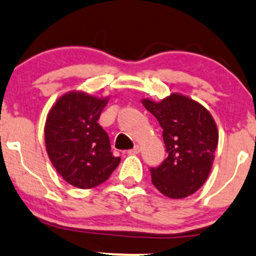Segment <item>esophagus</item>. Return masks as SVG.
I'll return each mask as SVG.
<instances>
[{
    "instance_id": "34e87169",
    "label": "esophagus",
    "mask_w": 256,
    "mask_h": 256,
    "mask_svg": "<svg viewBox=\"0 0 256 256\" xmlns=\"http://www.w3.org/2000/svg\"><path fill=\"white\" fill-rule=\"evenodd\" d=\"M139 152H140V146H136L133 149H130V150H128V154H130V156H136V154H138Z\"/></svg>"
}]
</instances>
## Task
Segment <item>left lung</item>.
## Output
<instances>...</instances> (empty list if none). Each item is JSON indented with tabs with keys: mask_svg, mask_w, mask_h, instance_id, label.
<instances>
[{
	"mask_svg": "<svg viewBox=\"0 0 256 256\" xmlns=\"http://www.w3.org/2000/svg\"><path fill=\"white\" fill-rule=\"evenodd\" d=\"M144 107L163 128L168 156L150 169L152 183L163 196L183 199L196 193L213 166L219 134L214 118L196 100L172 93L160 102L144 98Z\"/></svg>",
	"mask_w": 256,
	"mask_h": 256,
	"instance_id": "1",
	"label": "left lung"
}]
</instances>
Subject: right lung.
Returning a JSON list of instances; mask_svg holds the SVG:
<instances>
[{
	"mask_svg": "<svg viewBox=\"0 0 256 256\" xmlns=\"http://www.w3.org/2000/svg\"><path fill=\"white\" fill-rule=\"evenodd\" d=\"M108 100L72 90L58 98L47 114V154L58 174L76 188L90 189L104 183L120 162L97 122Z\"/></svg>",
	"mask_w": 256,
	"mask_h": 256,
	"instance_id": "obj_1",
	"label": "right lung"
}]
</instances>
